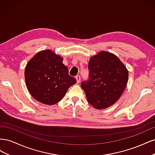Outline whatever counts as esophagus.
<instances>
[{
    "label": "esophagus",
    "mask_w": 155,
    "mask_h": 155,
    "mask_svg": "<svg viewBox=\"0 0 155 155\" xmlns=\"http://www.w3.org/2000/svg\"><path fill=\"white\" fill-rule=\"evenodd\" d=\"M76 79L78 83H80V81H81V77L80 76H76Z\"/></svg>",
    "instance_id": "esophagus-1"
}]
</instances>
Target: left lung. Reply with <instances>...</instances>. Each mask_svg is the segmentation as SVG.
<instances>
[{"instance_id":"obj_1","label":"left lung","mask_w":155,"mask_h":155,"mask_svg":"<svg viewBox=\"0 0 155 155\" xmlns=\"http://www.w3.org/2000/svg\"><path fill=\"white\" fill-rule=\"evenodd\" d=\"M89 79L81 83L88 102L97 109L109 107L118 100L129 78L124 64L113 54L101 51L88 62Z\"/></svg>"}]
</instances>
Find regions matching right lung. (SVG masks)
<instances>
[{"label": "right lung", "mask_w": 155, "mask_h": 155, "mask_svg": "<svg viewBox=\"0 0 155 155\" xmlns=\"http://www.w3.org/2000/svg\"><path fill=\"white\" fill-rule=\"evenodd\" d=\"M63 59L50 50L39 51L27 63L25 82L31 96L42 104L51 105L61 100L76 79L68 74Z\"/></svg>", "instance_id": "1"}]
</instances>
